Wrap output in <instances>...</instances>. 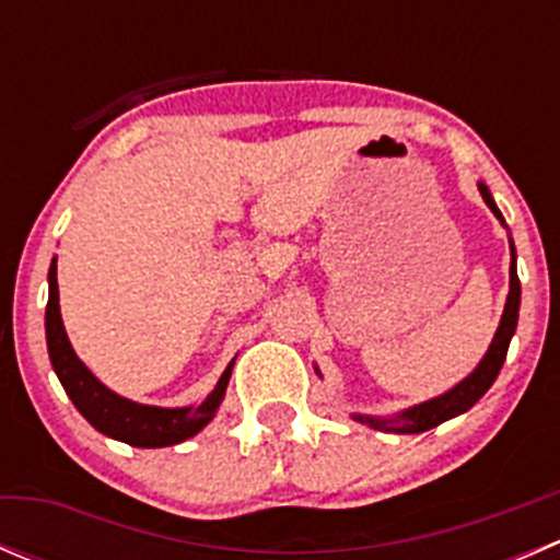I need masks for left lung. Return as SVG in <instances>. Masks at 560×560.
Segmentation results:
<instances>
[{
    "label": "left lung",
    "instance_id": "1",
    "mask_svg": "<svg viewBox=\"0 0 560 560\" xmlns=\"http://www.w3.org/2000/svg\"><path fill=\"white\" fill-rule=\"evenodd\" d=\"M479 195H482V200L488 202L490 211L495 213V219L504 224V217H501V211L495 208L493 197H490L488 186H485L482 180H479ZM510 248H512L510 295H506V306H504V314H501L499 330H495L493 343H490V349L485 352V358L479 360L477 369H474L466 380L457 382L453 389H447L444 395L425 400V404L411 406V409L400 411V415H395V417L352 415L354 420L365 422V425H371V428H380V431L422 433V431H431V428L442 425V422L453 420V417L463 415V411H468L479 398H482L485 393H488L490 385L495 382V376H499L501 365H504L506 349H510V341H512V336H515V327H517V312H521V279H517V268H515L517 254H515V246H512V241H510Z\"/></svg>",
    "mask_w": 560,
    "mask_h": 560
}]
</instances>
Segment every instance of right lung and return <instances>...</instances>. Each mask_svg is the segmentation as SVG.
<instances>
[{"mask_svg": "<svg viewBox=\"0 0 560 560\" xmlns=\"http://www.w3.org/2000/svg\"><path fill=\"white\" fill-rule=\"evenodd\" d=\"M45 338H48L50 365L59 376L61 387L70 395L75 409L97 428L105 436L116 442L132 444V447H171V444L186 442L195 433H200L217 415L219 404L228 389L233 363L219 376L217 387L208 393V398L197 406L184 409H162V406L135 404L121 398L113 389H107L86 365L78 360L70 338H67L65 322L59 312V281H56V257L48 270V306H45Z\"/></svg>", "mask_w": 560, "mask_h": 560, "instance_id": "right-lung-1", "label": "right lung"}]
</instances>
